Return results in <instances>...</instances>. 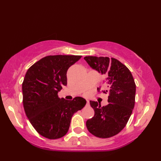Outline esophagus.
Here are the masks:
<instances>
[{"instance_id":"34e87169","label":"esophagus","mask_w":161,"mask_h":161,"mask_svg":"<svg viewBox=\"0 0 161 161\" xmlns=\"http://www.w3.org/2000/svg\"><path fill=\"white\" fill-rule=\"evenodd\" d=\"M86 104H87V105L89 104V101H88V100H86Z\"/></svg>"}]
</instances>
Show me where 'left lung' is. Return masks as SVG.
Wrapping results in <instances>:
<instances>
[{
    "label": "left lung",
    "mask_w": 161,
    "mask_h": 161,
    "mask_svg": "<svg viewBox=\"0 0 161 161\" xmlns=\"http://www.w3.org/2000/svg\"><path fill=\"white\" fill-rule=\"evenodd\" d=\"M84 59L104 75L108 90L102 93H108L107 106L101 107L97 102L90 101L95 115L86 121V127L96 137L111 138L125 128L132 114L136 97L134 80L128 68L114 58L88 56ZM97 91L100 92V87Z\"/></svg>",
    "instance_id": "1"
}]
</instances>
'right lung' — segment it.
Here are the masks:
<instances>
[{
    "mask_svg": "<svg viewBox=\"0 0 161 161\" xmlns=\"http://www.w3.org/2000/svg\"><path fill=\"white\" fill-rule=\"evenodd\" d=\"M80 55H50L34 64L22 84L24 110L40 135L54 140L62 138L70 127L72 116L83 108L85 99L59 98V92L67 84V70L80 59Z\"/></svg>",
    "mask_w": 161,
    "mask_h": 161,
    "instance_id": "right-lung-1",
    "label": "right lung"
}]
</instances>
